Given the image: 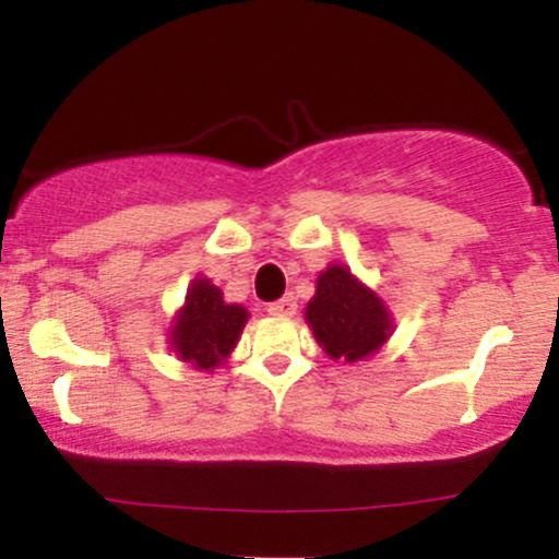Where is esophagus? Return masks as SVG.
I'll list each match as a JSON object with an SVG mask.
<instances>
[{"instance_id": "1", "label": "esophagus", "mask_w": 559, "mask_h": 559, "mask_svg": "<svg viewBox=\"0 0 559 559\" xmlns=\"http://www.w3.org/2000/svg\"><path fill=\"white\" fill-rule=\"evenodd\" d=\"M267 312L275 318H292L294 312H297V299H294L292 294H286V297L271 301V305H267Z\"/></svg>"}]
</instances>
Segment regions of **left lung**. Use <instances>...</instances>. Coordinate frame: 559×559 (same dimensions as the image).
I'll list each match as a JSON object with an SVG mask.
<instances>
[{"instance_id":"8db88e82","label":"left lung","mask_w":559,"mask_h":559,"mask_svg":"<svg viewBox=\"0 0 559 559\" xmlns=\"http://www.w3.org/2000/svg\"><path fill=\"white\" fill-rule=\"evenodd\" d=\"M305 320L320 349L331 360L349 365L373 357L394 333V316L386 301L342 262H331L320 271Z\"/></svg>"}]
</instances>
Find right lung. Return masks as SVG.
<instances>
[{
  "label": "right lung",
  "instance_id": "obj_1",
  "mask_svg": "<svg viewBox=\"0 0 559 559\" xmlns=\"http://www.w3.org/2000/svg\"><path fill=\"white\" fill-rule=\"evenodd\" d=\"M249 312L241 305H228L213 281L199 275L189 284L181 310L170 320L168 344L178 360L197 370H215L226 365L239 344Z\"/></svg>",
  "mask_w": 559,
  "mask_h": 559
}]
</instances>
